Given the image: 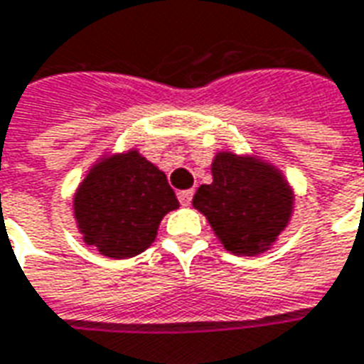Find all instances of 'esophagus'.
Returning a JSON list of instances; mask_svg holds the SVG:
<instances>
[{
	"mask_svg": "<svg viewBox=\"0 0 364 364\" xmlns=\"http://www.w3.org/2000/svg\"><path fill=\"white\" fill-rule=\"evenodd\" d=\"M177 199H179V203H181L183 207H189L191 200H193V191H179V193H177Z\"/></svg>",
	"mask_w": 364,
	"mask_h": 364,
	"instance_id": "1",
	"label": "esophagus"
}]
</instances>
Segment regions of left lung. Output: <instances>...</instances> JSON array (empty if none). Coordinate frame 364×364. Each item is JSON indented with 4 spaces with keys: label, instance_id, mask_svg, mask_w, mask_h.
Listing matches in <instances>:
<instances>
[{
    "label": "left lung",
    "instance_id": "left-lung-1",
    "mask_svg": "<svg viewBox=\"0 0 364 364\" xmlns=\"http://www.w3.org/2000/svg\"><path fill=\"white\" fill-rule=\"evenodd\" d=\"M213 183L200 185L193 207L235 256H258L276 242L294 210V191L274 165L258 157L220 151L210 165Z\"/></svg>",
    "mask_w": 364,
    "mask_h": 364
}]
</instances>
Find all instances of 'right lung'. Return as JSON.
Returning <instances> with one entry per match:
<instances>
[{"mask_svg":"<svg viewBox=\"0 0 364 364\" xmlns=\"http://www.w3.org/2000/svg\"><path fill=\"white\" fill-rule=\"evenodd\" d=\"M73 205L85 242L106 258L122 260L151 246L161 218L179 200L164 171L129 149L94 164Z\"/></svg>","mask_w":364,"mask_h":364,"instance_id":"add662e5","label":"right lung"}]
</instances>
